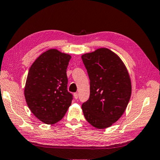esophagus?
<instances>
[{
  "mask_svg": "<svg viewBox=\"0 0 160 160\" xmlns=\"http://www.w3.org/2000/svg\"><path fill=\"white\" fill-rule=\"evenodd\" d=\"M73 96H74V98H75V99H77V98H78V93H74Z\"/></svg>",
  "mask_w": 160,
  "mask_h": 160,
  "instance_id": "esophagus-1",
  "label": "esophagus"
}]
</instances>
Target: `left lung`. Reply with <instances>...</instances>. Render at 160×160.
Masks as SVG:
<instances>
[{
  "label": "left lung",
  "instance_id": "left-lung-1",
  "mask_svg": "<svg viewBox=\"0 0 160 160\" xmlns=\"http://www.w3.org/2000/svg\"><path fill=\"white\" fill-rule=\"evenodd\" d=\"M90 80L89 99L82 109L88 122L105 129L117 122L125 110L132 94L131 80L125 65L107 48L81 57Z\"/></svg>",
  "mask_w": 160,
  "mask_h": 160
}]
</instances>
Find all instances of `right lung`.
<instances>
[{
    "label": "right lung",
    "mask_w": 160,
    "mask_h": 160,
    "mask_svg": "<svg viewBox=\"0 0 160 160\" xmlns=\"http://www.w3.org/2000/svg\"><path fill=\"white\" fill-rule=\"evenodd\" d=\"M69 54L51 49L35 61L28 71L24 89L26 101L33 114L48 124L62 120L72 100L66 75Z\"/></svg>",
    "instance_id": "add662e5"
}]
</instances>
